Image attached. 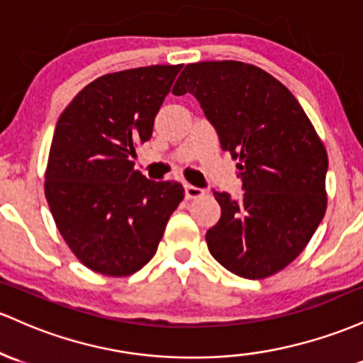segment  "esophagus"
I'll use <instances>...</instances> for the list:
<instances>
[{
  "label": "esophagus",
  "mask_w": 363,
  "mask_h": 363,
  "mask_svg": "<svg viewBox=\"0 0 363 363\" xmlns=\"http://www.w3.org/2000/svg\"><path fill=\"white\" fill-rule=\"evenodd\" d=\"M201 195H203L202 189H199V186H194V185H185L186 199H195V197H201Z\"/></svg>",
  "instance_id": "esophagus-1"
}]
</instances>
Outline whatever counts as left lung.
I'll return each mask as SVG.
<instances>
[{
  "instance_id": "left-lung-1",
  "label": "left lung",
  "mask_w": 363,
  "mask_h": 363,
  "mask_svg": "<svg viewBox=\"0 0 363 363\" xmlns=\"http://www.w3.org/2000/svg\"><path fill=\"white\" fill-rule=\"evenodd\" d=\"M190 92L238 160L240 199L214 192L221 218L206 233L211 255L236 276L262 279L298 257L325 213L328 154L295 96L242 61L186 65L173 87Z\"/></svg>"
}]
</instances>
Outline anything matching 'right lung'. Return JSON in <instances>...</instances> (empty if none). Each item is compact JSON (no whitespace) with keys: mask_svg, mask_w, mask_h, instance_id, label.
Returning a JSON list of instances; mask_svg holds the SVG:
<instances>
[{"mask_svg":"<svg viewBox=\"0 0 363 363\" xmlns=\"http://www.w3.org/2000/svg\"><path fill=\"white\" fill-rule=\"evenodd\" d=\"M182 65H152L99 77L61 113L46 169V199L77 259L104 276H130L156 254L183 199L178 182L133 169L135 145L152 137L154 118Z\"/></svg>","mask_w":363,"mask_h":363,"instance_id":"add662e5","label":"right lung"}]
</instances>
